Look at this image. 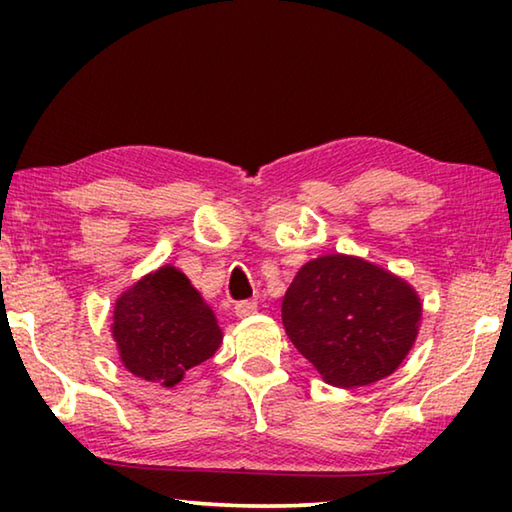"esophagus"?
Returning a JSON list of instances; mask_svg holds the SVG:
<instances>
[{"instance_id":"esophagus-1","label":"esophagus","mask_w":512,"mask_h":512,"mask_svg":"<svg viewBox=\"0 0 512 512\" xmlns=\"http://www.w3.org/2000/svg\"><path fill=\"white\" fill-rule=\"evenodd\" d=\"M255 311H257V302H255V300H241V302H237V305H235V314H237L239 318L253 316Z\"/></svg>"}]
</instances>
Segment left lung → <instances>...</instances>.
<instances>
[{"label":"left lung","instance_id":"left-lung-1","mask_svg":"<svg viewBox=\"0 0 512 512\" xmlns=\"http://www.w3.org/2000/svg\"><path fill=\"white\" fill-rule=\"evenodd\" d=\"M418 291L354 255L307 262L282 300V323L298 352L327 384L359 388L400 368L418 339Z\"/></svg>","mask_w":512,"mask_h":512}]
</instances>
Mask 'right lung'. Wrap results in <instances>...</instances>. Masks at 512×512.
Instances as JSON below:
<instances>
[{
	"label": "right lung",
	"instance_id": "add662e5",
	"mask_svg": "<svg viewBox=\"0 0 512 512\" xmlns=\"http://www.w3.org/2000/svg\"><path fill=\"white\" fill-rule=\"evenodd\" d=\"M112 339L135 377L173 388L223 343L212 307L176 266H160L128 287L112 311Z\"/></svg>",
	"mask_w": 512,
	"mask_h": 512
}]
</instances>
